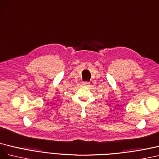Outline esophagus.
I'll return each instance as SVG.
<instances>
[{
	"label": "esophagus",
	"mask_w": 159,
	"mask_h": 159,
	"mask_svg": "<svg viewBox=\"0 0 159 159\" xmlns=\"http://www.w3.org/2000/svg\"><path fill=\"white\" fill-rule=\"evenodd\" d=\"M90 83H89V82H83V84H84V85H89Z\"/></svg>",
	"instance_id": "1"
}]
</instances>
